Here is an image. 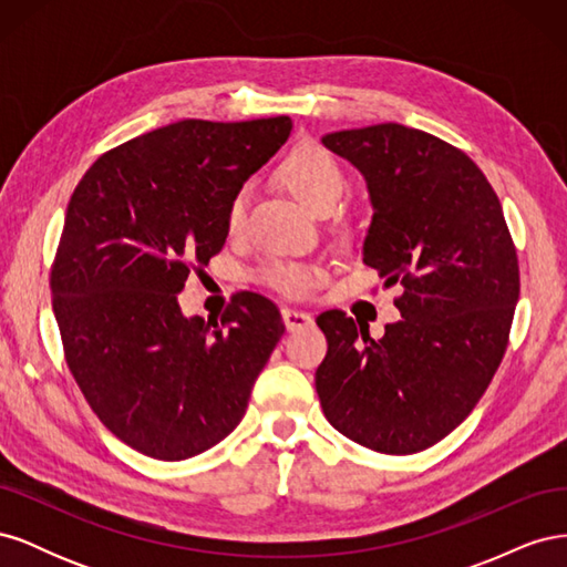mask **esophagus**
<instances>
[{
    "label": "esophagus",
    "instance_id": "esophagus-1",
    "mask_svg": "<svg viewBox=\"0 0 567 567\" xmlns=\"http://www.w3.org/2000/svg\"><path fill=\"white\" fill-rule=\"evenodd\" d=\"M281 317H284V323L288 331H298V329H307V326H312L315 319L302 312V310H293V307H284L281 310Z\"/></svg>",
    "mask_w": 567,
    "mask_h": 567
}]
</instances>
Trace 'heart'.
<instances>
[{
  "label": "heart",
  "mask_w": 567,
  "mask_h": 567,
  "mask_svg": "<svg viewBox=\"0 0 567 567\" xmlns=\"http://www.w3.org/2000/svg\"><path fill=\"white\" fill-rule=\"evenodd\" d=\"M277 175L293 192V196L315 213H329L346 194L348 186L346 169H342L340 161L329 148L312 140L298 142L293 148H288L277 167ZM246 213L248 192L238 188L229 198L225 213V225L229 234H238L244 229ZM257 281L279 290L284 296L298 298L310 293L323 281V271L312 265L267 260L257 269Z\"/></svg>",
  "instance_id": "heart-1"
}]
</instances>
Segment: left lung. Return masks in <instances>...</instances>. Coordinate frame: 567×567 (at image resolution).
Wrapping results in <instances>:
<instances>
[{
    "instance_id": "obj_1",
    "label": "left lung",
    "mask_w": 567,
    "mask_h": 567,
    "mask_svg": "<svg viewBox=\"0 0 567 567\" xmlns=\"http://www.w3.org/2000/svg\"><path fill=\"white\" fill-rule=\"evenodd\" d=\"M367 177L364 265L402 286L373 340L342 310L317 317L329 342L315 373L323 416L381 454H416L463 423L508 348L518 255L492 184L466 153L398 123L321 140Z\"/></svg>"
}]
</instances>
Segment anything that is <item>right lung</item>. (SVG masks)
<instances>
[{"instance_id":"right-lung-1","label":"right lung","mask_w":567,"mask_h":567,"mask_svg":"<svg viewBox=\"0 0 567 567\" xmlns=\"http://www.w3.org/2000/svg\"><path fill=\"white\" fill-rule=\"evenodd\" d=\"M290 127L182 120L106 151L68 203L49 277L65 364L99 421L151 458L225 440L286 331L260 293H236L219 321L186 319L177 293L225 246L229 198Z\"/></svg>"}]
</instances>
